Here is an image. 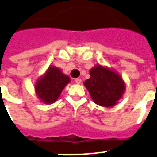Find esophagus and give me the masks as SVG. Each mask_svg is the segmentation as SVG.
<instances>
[{"mask_svg": "<svg viewBox=\"0 0 157 157\" xmlns=\"http://www.w3.org/2000/svg\"><path fill=\"white\" fill-rule=\"evenodd\" d=\"M75 82L76 83V84H80V83L82 82V80H81L80 78H76L75 80Z\"/></svg>", "mask_w": 157, "mask_h": 157, "instance_id": "1", "label": "esophagus"}]
</instances>
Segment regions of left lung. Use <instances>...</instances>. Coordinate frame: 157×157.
I'll return each mask as SVG.
<instances>
[{"label":"left lung","mask_w":157,"mask_h":157,"mask_svg":"<svg viewBox=\"0 0 157 157\" xmlns=\"http://www.w3.org/2000/svg\"><path fill=\"white\" fill-rule=\"evenodd\" d=\"M90 78L84 82L94 102L103 107H113L123 96L126 85L122 77L112 69L100 64L89 71Z\"/></svg>","instance_id":"left-lung-1"}]
</instances>
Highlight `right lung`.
Listing matches in <instances>:
<instances>
[{"mask_svg":"<svg viewBox=\"0 0 157 157\" xmlns=\"http://www.w3.org/2000/svg\"><path fill=\"white\" fill-rule=\"evenodd\" d=\"M71 78L63 74L59 68L50 66L43 75L37 79L35 91L40 102L51 105L58 100Z\"/></svg>","mask_w":157,"mask_h":157,"instance_id":"add662e5","label":"right lung"}]
</instances>
